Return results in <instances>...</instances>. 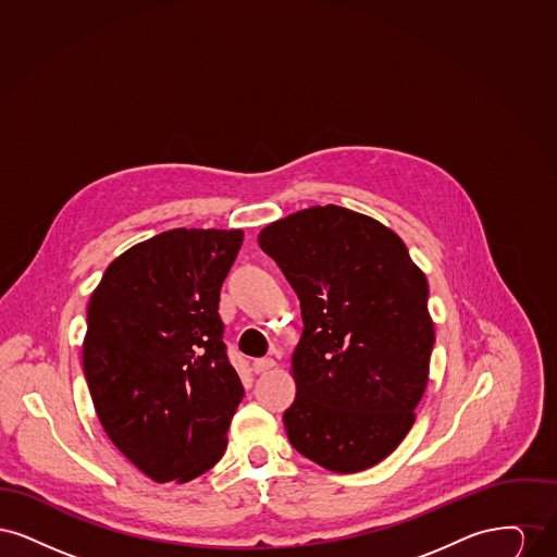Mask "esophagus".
<instances>
[{"instance_id":"34e87169","label":"esophagus","mask_w":557,"mask_h":557,"mask_svg":"<svg viewBox=\"0 0 557 557\" xmlns=\"http://www.w3.org/2000/svg\"><path fill=\"white\" fill-rule=\"evenodd\" d=\"M273 368H275V361H273L271 357L255 359V361H252V371H255V373H265V371L273 370Z\"/></svg>"}]
</instances>
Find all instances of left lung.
<instances>
[{
  "label": "left lung",
  "instance_id": "obj_1",
  "mask_svg": "<svg viewBox=\"0 0 557 557\" xmlns=\"http://www.w3.org/2000/svg\"><path fill=\"white\" fill-rule=\"evenodd\" d=\"M259 246L298 294L305 323L288 441L330 472L368 470L407 436L428 384L424 271L391 227L336 205L269 223Z\"/></svg>",
  "mask_w": 557,
  "mask_h": 557
}]
</instances>
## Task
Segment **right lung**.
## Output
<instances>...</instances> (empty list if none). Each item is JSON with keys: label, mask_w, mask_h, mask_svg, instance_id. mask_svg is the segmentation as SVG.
I'll use <instances>...</instances> for the list:
<instances>
[{"label": "right lung", "mask_w": 557, "mask_h": 557, "mask_svg": "<svg viewBox=\"0 0 557 557\" xmlns=\"http://www.w3.org/2000/svg\"><path fill=\"white\" fill-rule=\"evenodd\" d=\"M242 239V230L162 232L116 257L91 294L83 371L98 420L157 482H189L227 447L244 388L219 292Z\"/></svg>", "instance_id": "add662e5"}]
</instances>
